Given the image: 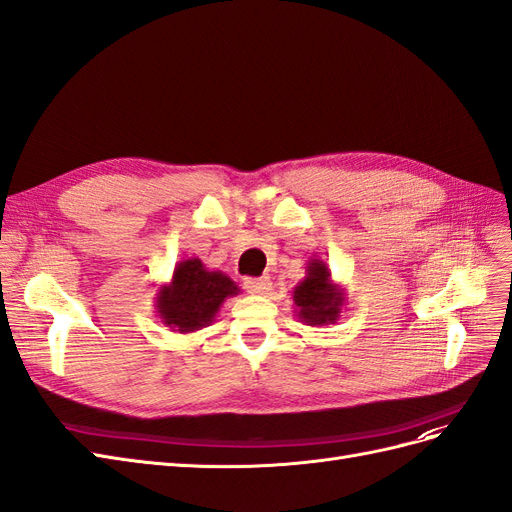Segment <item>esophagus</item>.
Segmentation results:
<instances>
[{"mask_svg":"<svg viewBox=\"0 0 512 512\" xmlns=\"http://www.w3.org/2000/svg\"><path fill=\"white\" fill-rule=\"evenodd\" d=\"M244 287H246L248 294L264 296L266 291L272 287V283H270L268 276H259V279H246V281H244Z\"/></svg>","mask_w":512,"mask_h":512,"instance_id":"1","label":"esophagus"}]
</instances>
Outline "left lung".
<instances>
[{"label": "left lung", "instance_id": "obj_1", "mask_svg": "<svg viewBox=\"0 0 512 512\" xmlns=\"http://www.w3.org/2000/svg\"><path fill=\"white\" fill-rule=\"evenodd\" d=\"M296 315L306 326L337 324L345 306V291L332 281L328 264L311 259L306 264V276L291 291Z\"/></svg>", "mask_w": 512, "mask_h": 512}]
</instances>
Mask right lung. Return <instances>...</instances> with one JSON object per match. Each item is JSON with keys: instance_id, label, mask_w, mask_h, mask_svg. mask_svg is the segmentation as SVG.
I'll use <instances>...</instances> for the list:
<instances>
[{"instance_id": "1", "label": "right lung", "mask_w": 512, "mask_h": 512, "mask_svg": "<svg viewBox=\"0 0 512 512\" xmlns=\"http://www.w3.org/2000/svg\"><path fill=\"white\" fill-rule=\"evenodd\" d=\"M240 287L221 270H208L191 257L175 264L171 281L156 291V313L173 332L188 334L210 326L227 298Z\"/></svg>"}]
</instances>
